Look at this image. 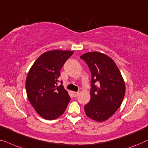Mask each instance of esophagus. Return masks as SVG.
<instances>
[{"label": "esophagus", "instance_id": "1", "mask_svg": "<svg viewBox=\"0 0 148 148\" xmlns=\"http://www.w3.org/2000/svg\"><path fill=\"white\" fill-rule=\"evenodd\" d=\"M72 92V95H73V96L74 97H77V96H78V92Z\"/></svg>", "mask_w": 148, "mask_h": 148}]
</instances>
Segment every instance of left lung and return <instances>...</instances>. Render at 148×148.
<instances>
[{"label":"left lung","instance_id":"left-lung-1","mask_svg":"<svg viewBox=\"0 0 148 148\" xmlns=\"http://www.w3.org/2000/svg\"><path fill=\"white\" fill-rule=\"evenodd\" d=\"M90 70V101L84 106L86 115L98 122L105 121L120 107L125 85L116 64L105 54L94 51L80 56Z\"/></svg>","mask_w":148,"mask_h":148}]
</instances>
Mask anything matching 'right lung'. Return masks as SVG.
Returning <instances> with one entry per match:
<instances>
[{"mask_svg": "<svg viewBox=\"0 0 148 148\" xmlns=\"http://www.w3.org/2000/svg\"><path fill=\"white\" fill-rule=\"evenodd\" d=\"M73 53L57 49L43 53L28 72L27 95L35 111L45 119L53 120L61 116L70 101L63 85H58V79L62 66Z\"/></svg>", "mask_w": 148, "mask_h": 148, "instance_id": "right-lung-1", "label": "right lung"}]
</instances>
